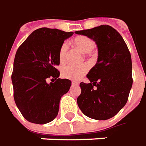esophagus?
Wrapping results in <instances>:
<instances>
[{
    "instance_id": "esophagus-1",
    "label": "esophagus",
    "mask_w": 146,
    "mask_h": 146,
    "mask_svg": "<svg viewBox=\"0 0 146 146\" xmlns=\"http://www.w3.org/2000/svg\"><path fill=\"white\" fill-rule=\"evenodd\" d=\"M72 85H73V86H78V85H79V82H77V81H73V82H72Z\"/></svg>"
}]
</instances>
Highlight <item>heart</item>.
Returning <instances> with one entry per match:
<instances>
[{
  "instance_id": "1",
  "label": "heart",
  "mask_w": 146,
  "mask_h": 146,
  "mask_svg": "<svg viewBox=\"0 0 146 146\" xmlns=\"http://www.w3.org/2000/svg\"><path fill=\"white\" fill-rule=\"evenodd\" d=\"M73 45L78 48L79 50L85 53L90 52L95 46V43L93 39L88 36L85 35H79L73 39ZM68 46L66 43L61 44L60 50H59V60L60 63H64L67 59L68 55ZM88 64L85 63L80 65H73L68 64L64 66L61 69V75L62 77L67 79L71 80H78L84 76L89 71Z\"/></svg>"
}]
</instances>
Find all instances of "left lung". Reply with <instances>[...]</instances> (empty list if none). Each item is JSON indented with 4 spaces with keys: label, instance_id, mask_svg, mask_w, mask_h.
I'll return each instance as SVG.
<instances>
[{
    "label": "left lung",
    "instance_id": "obj_1",
    "mask_svg": "<svg viewBox=\"0 0 146 146\" xmlns=\"http://www.w3.org/2000/svg\"><path fill=\"white\" fill-rule=\"evenodd\" d=\"M75 33L94 40L98 52L97 63L86 75L90 83H80L78 107L90 118L108 119L128 101L133 85L131 54L119 33L108 25Z\"/></svg>",
    "mask_w": 146,
    "mask_h": 146
}]
</instances>
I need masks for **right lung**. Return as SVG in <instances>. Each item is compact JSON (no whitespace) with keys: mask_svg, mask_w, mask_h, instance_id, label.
<instances>
[{"mask_svg":"<svg viewBox=\"0 0 146 146\" xmlns=\"http://www.w3.org/2000/svg\"><path fill=\"white\" fill-rule=\"evenodd\" d=\"M73 34L39 28L18 48L11 76L13 98L23 117L31 123L52 121L59 111L60 98L69 90L71 81L58 78L56 66L61 44ZM49 79L52 83L47 82Z\"/></svg>","mask_w":146,"mask_h":146,"instance_id":"right-lung-1","label":"right lung"}]
</instances>
